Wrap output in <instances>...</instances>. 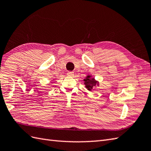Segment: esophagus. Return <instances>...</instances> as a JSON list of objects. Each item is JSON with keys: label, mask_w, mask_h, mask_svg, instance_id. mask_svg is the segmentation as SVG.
Here are the masks:
<instances>
[{"label": "esophagus", "mask_w": 151, "mask_h": 151, "mask_svg": "<svg viewBox=\"0 0 151 151\" xmlns=\"http://www.w3.org/2000/svg\"><path fill=\"white\" fill-rule=\"evenodd\" d=\"M67 75L69 76H74V73L72 72V71H69V72H68Z\"/></svg>", "instance_id": "obj_1"}]
</instances>
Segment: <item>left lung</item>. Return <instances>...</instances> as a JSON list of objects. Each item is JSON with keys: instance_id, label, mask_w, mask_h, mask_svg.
I'll use <instances>...</instances> for the list:
<instances>
[{"instance_id": "left-lung-1", "label": "left lung", "mask_w": 151, "mask_h": 151, "mask_svg": "<svg viewBox=\"0 0 151 151\" xmlns=\"http://www.w3.org/2000/svg\"><path fill=\"white\" fill-rule=\"evenodd\" d=\"M84 82H85V85H86V88L88 89L89 91H91L93 87L95 86L96 84H97V82L95 80H94L93 78H91V76H87L86 79H84Z\"/></svg>"}]
</instances>
